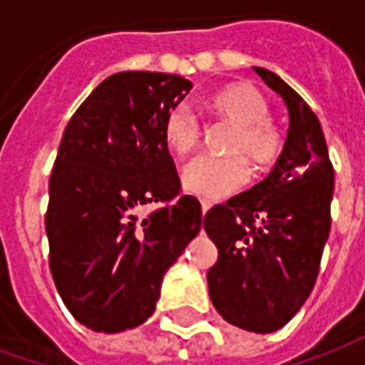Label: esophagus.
Returning <instances> with one entry per match:
<instances>
[{
    "instance_id": "obj_1",
    "label": "esophagus",
    "mask_w": 365,
    "mask_h": 365,
    "mask_svg": "<svg viewBox=\"0 0 365 365\" xmlns=\"http://www.w3.org/2000/svg\"><path fill=\"white\" fill-rule=\"evenodd\" d=\"M209 209H211V203H209V201H201V213L205 215Z\"/></svg>"
}]
</instances>
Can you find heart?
Returning a JSON list of instances; mask_svg holds the SVG:
<instances>
[{
    "label": "heart",
    "instance_id": "1",
    "mask_svg": "<svg viewBox=\"0 0 365 365\" xmlns=\"http://www.w3.org/2000/svg\"><path fill=\"white\" fill-rule=\"evenodd\" d=\"M209 111L217 119L230 123V156H199L183 170V187L207 201L222 199L242 190L250 178L246 155L256 168H268L282 156L283 130L269 120V107L260 91L248 83L227 86L209 99ZM162 138L178 158H185L197 148L201 123L185 105H175L164 117Z\"/></svg>",
    "mask_w": 365,
    "mask_h": 365
}]
</instances>
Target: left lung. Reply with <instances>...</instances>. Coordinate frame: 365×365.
Segmentation results:
<instances>
[{
  "instance_id": "8db88e82",
  "label": "left lung",
  "mask_w": 365,
  "mask_h": 365,
  "mask_svg": "<svg viewBox=\"0 0 365 365\" xmlns=\"http://www.w3.org/2000/svg\"><path fill=\"white\" fill-rule=\"evenodd\" d=\"M289 109V133L272 174L215 205L203 219L219 258L207 272L222 319L250 332H274L293 319L317 282L330 232L334 168L321 123L297 91L254 68Z\"/></svg>"
}]
</instances>
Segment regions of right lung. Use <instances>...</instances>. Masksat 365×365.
Here are the masks:
<instances>
[{
  "instance_id": "obj_1",
  "label": "right lung",
  "mask_w": 365,
  "mask_h": 365,
  "mask_svg": "<svg viewBox=\"0 0 365 365\" xmlns=\"http://www.w3.org/2000/svg\"><path fill=\"white\" fill-rule=\"evenodd\" d=\"M191 82L119 72L91 91L66 125L48 182V266L76 321L97 332L143 324L168 268L201 229L162 138L166 113ZM156 205L140 217L142 207Z\"/></svg>"
}]
</instances>
